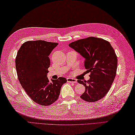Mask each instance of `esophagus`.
I'll use <instances>...</instances> for the list:
<instances>
[{"label": "esophagus", "instance_id": "34e87169", "mask_svg": "<svg viewBox=\"0 0 135 135\" xmlns=\"http://www.w3.org/2000/svg\"><path fill=\"white\" fill-rule=\"evenodd\" d=\"M67 81L68 83H74V84H76L77 83V80L75 79L72 78H67Z\"/></svg>", "mask_w": 135, "mask_h": 135}]
</instances>
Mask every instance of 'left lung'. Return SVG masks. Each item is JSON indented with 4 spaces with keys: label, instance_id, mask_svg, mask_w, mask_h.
I'll list each match as a JSON object with an SVG mask.
<instances>
[{
    "label": "left lung",
    "instance_id": "left-lung-1",
    "mask_svg": "<svg viewBox=\"0 0 135 135\" xmlns=\"http://www.w3.org/2000/svg\"><path fill=\"white\" fill-rule=\"evenodd\" d=\"M69 46L85 58L84 65L90 79L78 80L85 87L80 96L87 102H96L109 90L116 77L117 58L110 43L102 38L88 37L70 43Z\"/></svg>",
    "mask_w": 135,
    "mask_h": 135
}]
</instances>
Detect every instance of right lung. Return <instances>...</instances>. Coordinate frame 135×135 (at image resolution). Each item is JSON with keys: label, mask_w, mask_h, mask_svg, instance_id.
Segmentation results:
<instances>
[{"label": "right lung", "mask_w": 135, "mask_h": 135, "mask_svg": "<svg viewBox=\"0 0 135 135\" xmlns=\"http://www.w3.org/2000/svg\"><path fill=\"white\" fill-rule=\"evenodd\" d=\"M58 43L38 40L23 44L15 59L19 83L31 99L41 105L47 106L56 101L64 77L49 81L47 77L50 60L49 56Z\"/></svg>", "instance_id": "right-lung-1"}]
</instances>
